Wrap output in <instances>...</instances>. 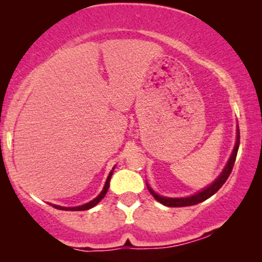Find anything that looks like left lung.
<instances>
[{"instance_id":"left-lung-1","label":"left lung","mask_w":262,"mask_h":262,"mask_svg":"<svg viewBox=\"0 0 262 262\" xmlns=\"http://www.w3.org/2000/svg\"><path fill=\"white\" fill-rule=\"evenodd\" d=\"M238 145H239V130L237 128V137H236V144H235V148L232 150V154L230 156V159H229L227 166L222 171L220 177L217 178V180L213 182V184H211L209 187H206L205 189H203L202 192L196 193L194 195H191V196H186V198H166V196H161L159 194H156L155 192L152 191L151 188L149 187L148 185V189L151 193L154 198H155L157 202H160L161 204H163V205L166 206H169V207H182V206H191V205H195V204H199L204 202V200L209 199L211 195H213L214 193H216L218 189H220L222 186L224 185V182L228 180L229 175L231 174V170H232V167H234L235 164V160H236V156H237V151H238Z\"/></svg>"}]
</instances>
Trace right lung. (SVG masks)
Wrapping results in <instances>:
<instances>
[{"mask_svg": "<svg viewBox=\"0 0 262 262\" xmlns=\"http://www.w3.org/2000/svg\"><path fill=\"white\" fill-rule=\"evenodd\" d=\"M113 170L114 168L112 169V171H111L108 178H107L106 180V184H105V187H103V189L101 191V193L96 196L95 199H93L92 202H89L88 204H84V205H81V206H76V207H63V206H58V205H52L55 209H58V210H64V211H84V210H89L92 209V207H94L96 204L100 203V200H101L103 196L106 195L107 191H108V187H110V180L111 178H112V174H113Z\"/></svg>", "mask_w": 262, "mask_h": 262, "instance_id": "1", "label": "right lung"}]
</instances>
